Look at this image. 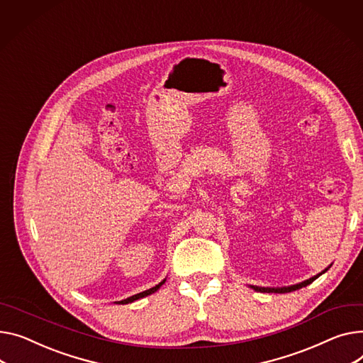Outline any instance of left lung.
I'll return each mask as SVG.
<instances>
[{
    "mask_svg": "<svg viewBox=\"0 0 363 363\" xmlns=\"http://www.w3.org/2000/svg\"><path fill=\"white\" fill-rule=\"evenodd\" d=\"M330 267H331V264L328 265L327 269H324L321 273H318L317 276H313V277H311L308 280H303V281L292 284V286H284V287H261V286H254V284H248V286L251 289H254L255 292H267V294H287V292H294V291H298V289H301V287H305V286L311 284L313 280L318 279L321 274H324Z\"/></svg>",
    "mask_w": 363,
    "mask_h": 363,
    "instance_id": "1",
    "label": "left lung"
}]
</instances>
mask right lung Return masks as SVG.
I'll use <instances>...</instances> for the list:
<instances>
[{
    "instance_id": "1",
    "label": "right lung",
    "mask_w": 363,
    "mask_h": 363,
    "mask_svg": "<svg viewBox=\"0 0 363 363\" xmlns=\"http://www.w3.org/2000/svg\"><path fill=\"white\" fill-rule=\"evenodd\" d=\"M166 281V279H163L159 284H156L155 287H150V289H147V291H144V292H140V294H137V295H133V296H130V298H127V299H123V301H116L115 303H121V305H125V303H131V302H134V301H137V299H141V298H146V296H149V295H152V294H155L156 291H159L160 289V286L163 284Z\"/></svg>"
}]
</instances>
